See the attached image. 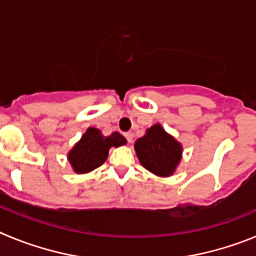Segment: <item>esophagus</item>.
Wrapping results in <instances>:
<instances>
[{
    "mask_svg": "<svg viewBox=\"0 0 256 256\" xmlns=\"http://www.w3.org/2000/svg\"><path fill=\"white\" fill-rule=\"evenodd\" d=\"M124 135H125V138H126V140H128V142H132V138H134L132 134H131V132H125V134H124Z\"/></svg>",
    "mask_w": 256,
    "mask_h": 256,
    "instance_id": "1",
    "label": "esophagus"
}]
</instances>
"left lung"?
<instances>
[{
  "label": "left lung",
  "instance_id": "1",
  "mask_svg": "<svg viewBox=\"0 0 256 256\" xmlns=\"http://www.w3.org/2000/svg\"><path fill=\"white\" fill-rule=\"evenodd\" d=\"M135 150L140 163L152 174L170 176L174 174L182 153V146L160 125H154L145 136L135 142Z\"/></svg>",
  "mask_w": 256,
  "mask_h": 256
}]
</instances>
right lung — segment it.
<instances>
[{"mask_svg": "<svg viewBox=\"0 0 256 256\" xmlns=\"http://www.w3.org/2000/svg\"><path fill=\"white\" fill-rule=\"evenodd\" d=\"M126 144V139L118 132L104 136L98 128H89L82 136V140L68 153V162L74 171L86 174L103 164L111 146Z\"/></svg>", "mask_w": 256, "mask_h": 256, "instance_id": "right-lung-1", "label": "right lung"}]
</instances>
